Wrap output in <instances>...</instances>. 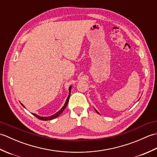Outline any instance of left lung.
<instances>
[{"label": "left lung", "instance_id": "1", "mask_svg": "<svg viewBox=\"0 0 157 157\" xmlns=\"http://www.w3.org/2000/svg\"><path fill=\"white\" fill-rule=\"evenodd\" d=\"M94 110H95V111H96V113H98V114H100V113H98V111H96V109H95V108H94ZM100 115H101V114H100Z\"/></svg>", "mask_w": 157, "mask_h": 157}]
</instances>
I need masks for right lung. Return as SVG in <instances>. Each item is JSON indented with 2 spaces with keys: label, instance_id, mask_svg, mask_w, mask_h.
I'll return each mask as SVG.
<instances>
[{
  "label": "right lung",
  "instance_id": "obj_1",
  "mask_svg": "<svg viewBox=\"0 0 157 157\" xmlns=\"http://www.w3.org/2000/svg\"><path fill=\"white\" fill-rule=\"evenodd\" d=\"M71 87H72V86H69V95H68V97L67 98V100H66V101H65V102L64 105H63V107H62L61 109H60L58 112H56V113H55V114L52 115H51V116H48V117H41V116H39V115H38L35 114V113H32V115H34L35 117H36L38 118L39 119L43 120V121H48V120H52V119H55V118H56V117H58L61 114L62 112H63V111H64L65 109L66 108L67 105V104H68L69 99V97H70V94H71ZM20 103H21V102H20ZM21 105L23 106V107L25 108V106H23V104H21Z\"/></svg>",
  "mask_w": 157,
  "mask_h": 157
}]
</instances>
